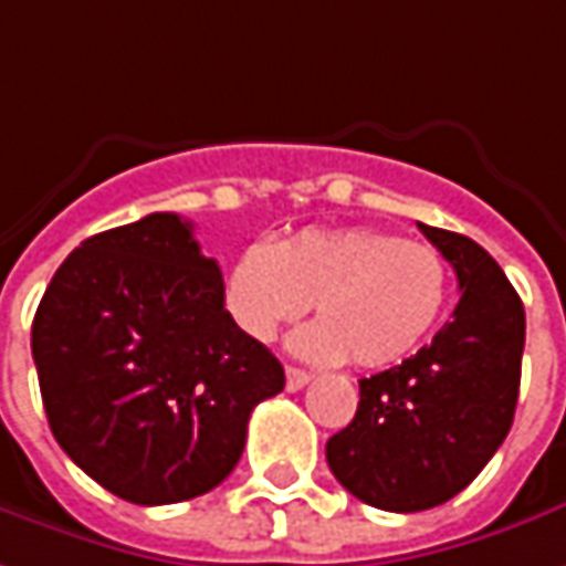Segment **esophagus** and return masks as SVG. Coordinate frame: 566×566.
<instances>
[{"label":"esophagus","mask_w":566,"mask_h":566,"mask_svg":"<svg viewBox=\"0 0 566 566\" xmlns=\"http://www.w3.org/2000/svg\"><path fill=\"white\" fill-rule=\"evenodd\" d=\"M284 375H287V390H291V394H297V390H303V387L313 380V375H310V371L294 368V365H287V371H284Z\"/></svg>","instance_id":"1"}]
</instances>
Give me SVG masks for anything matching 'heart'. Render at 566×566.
Instances as JSON below:
<instances>
[{"mask_svg":"<svg viewBox=\"0 0 566 566\" xmlns=\"http://www.w3.org/2000/svg\"><path fill=\"white\" fill-rule=\"evenodd\" d=\"M222 300L241 332L269 344L313 303L294 349L315 363L384 368L421 347L449 300V263L433 244L378 229H306L234 256Z\"/></svg>","mask_w":566,"mask_h":566,"instance_id":"heart-1","label":"heart"}]
</instances>
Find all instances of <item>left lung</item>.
<instances>
[{"label": "left lung", "instance_id": "1", "mask_svg": "<svg viewBox=\"0 0 566 566\" xmlns=\"http://www.w3.org/2000/svg\"><path fill=\"white\" fill-rule=\"evenodd\" d=\"M459 275V306L428 347L359 380V409L325 455L340 486L380 511L459 495L509 437L521 390L524 303L476 241L418 222Z\"/></svg>", "mask_w": 566, "mask_h": 566}]
</instances>
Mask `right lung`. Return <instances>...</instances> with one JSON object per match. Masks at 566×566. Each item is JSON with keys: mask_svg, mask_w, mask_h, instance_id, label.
Listing matches in <instances>:
<instances>
[{"mask_svg": "<svg viewBox=\"0 0 566 566\" xmlns=\"http://www.w3.org/2000/svg\"><path fill=\"white\" fill-rule=\"evenodd\" d=\"M57 446L107 493L170 505L210 493L244 452L282 363L232 322L191 222L148 213L86 238L33 318Z\"/></svg>", "mask_w": 566, "mask_h": 566, "instance_id": "right-lung-1", "label": "right lung"}]
</instances>
